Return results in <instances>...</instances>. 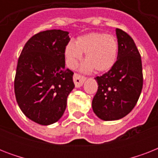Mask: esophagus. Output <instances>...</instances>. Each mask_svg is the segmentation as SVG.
I'll return each mask as SVG.
<instances>
[{"label": "esophagus", "instance_id": "34e87169", "mask_svg": "<svg viewBox=\"0 0 158 158\" xmlns=\"http://www.w3.org/2000/svg\"><path fill=\"white\" fill-rule=\"evenodd\" d=\"M85 77L84 75H81V74H77V73H74V84H75V87L76 88H79L81 87L84 84V80H85Z\"/></svg>", "mask_w": 158, "mask_h": 158}]
</instances>
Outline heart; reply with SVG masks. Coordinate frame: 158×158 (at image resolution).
I'll list each match as a JSON object with an SVG mask.
<instances>
[{
	"label": "heart",
	"instance_id": "1",
	"mask_svg": "<svg viewBox=\"0 0 158 158\" xmlns=\"http://www.w3.org/2000/svg\"><path fill=\"white\" fill-rule=\"evenodd\" d=\"M118 42L110 34L91 33L77 38L75 44L69 43L65 48L67 63L70 68H75L83 54L87 61L82 65V70L104 72L115 64L118 56Z\"/></svg>",
	"mask_w": 158,
	"mask_h": 158
}]
</instances>
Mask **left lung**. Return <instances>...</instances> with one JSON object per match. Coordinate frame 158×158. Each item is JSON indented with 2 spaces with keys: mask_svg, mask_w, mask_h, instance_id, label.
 <instances>
[{
  "mask_svg": "<svg viewBox=\"0 0 158 158\" xmlns=\"http://www.w3.org/2000/svg\"><path fill=\"white\" fill-rule=\"evenodd\" d=\"M116 37L117 60L109 71L95 78L98 89L92 106L103 120L128 115L137 103L143 84L141 56L133 38L120 28H116Z\"/></svg>",
  "mask_w": 158,
  "mask_h": 158,
  "instance_id": "left-lung-1",
  "label": "left lung"
}]
</instances>
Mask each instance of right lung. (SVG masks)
<instances>
[{
  "label": "right lung",
  "mask_w": 158,
  "mask_h": 158,
  "mask_svg": "<svg viewBox=\"0 0 158 158\" xmlns=\"http://www.w3.org/2000/svg\"><path fill=\"white\" fill-rule=\"evenodd\" d=\"M68 34L57 29L37 33L19 57L14 83L16 101L28 119L40 125H51L61 117L74 88V72L64 66Z\"/></svg>",
  "instance_id": "add662e5"
}]
</instances>
